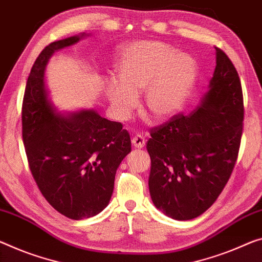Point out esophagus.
<instances>
[{
    "label": "esophagus",
    "mask_w": 262,
    "mask_h": 262,
    "mask_svg": "<svg viewBox=\"0 0 262 262\" xmlns=\"http://www.w3.org/2000/svg\"><path fill=\"white\" fill-rule=\"evenodd\" d=\"M145 143H146V140L139 135L132 138V145H134L136 148H143L145 146Z\"/></svg>",
    "instance_id": "1"
}]
</instances>
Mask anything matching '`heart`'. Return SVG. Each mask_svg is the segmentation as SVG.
I'll return each instance as SVG.
<instances>
[{"instance_id": "b5f03b06", "label": "heart", "mask_w": 262, "mask_h": 262, "mask_svg": "<svg viewBox=\"0 0 262 262\" xmlns=\"http://www.w3.org/2000/svg\"><path fill=\"white\" fill-rule=\"evenodd\" d=\"M117 80L104 94L118 120L130 118L144 91V106L156 120L165 122L180 114L190 99L199 76L195 58L176 52L167 44L140 41L126 47L115 63Z\"/></svg>"}]
</instances>
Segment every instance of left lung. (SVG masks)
I'll return each instance as SVG.
<instances>
[{"label":"left lung","mask_w":262,"mask_h":262,"mask_svg":"<svg viewBox=\"0 0 262 262\" xmlns=\"http://www.w3.org/2000/svg\"><path fill=\"white\" fill-rule=\"evenodd\" d=\"M215 70L200 105L151 130L148 190L155 206L176 220L210 208L227 184L243 135L244 102L238 72L215 48Z\"/></svg>","instance_id":"left-lung-1"}]
</instances>
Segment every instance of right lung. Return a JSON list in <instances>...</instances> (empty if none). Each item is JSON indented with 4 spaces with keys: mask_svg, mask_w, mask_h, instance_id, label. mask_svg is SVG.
<instances>
[{
    "mask_svg": "<svg viewBox=\"0 0 262 262\" xmlns=\"http://www.w3.org/2000/svg\"><path fill=\"white\" fill-rule=\"evenodd\" d=\"M89 35L44 48L28 77L22 107L23 143L35 182L56 211L74 220L107 206L117 168L131 152L130 135L120 123L94 108L59 112L50 98L46 70L51 56Z\"/></svg>",
    "mask_w": 262,
    "mask_h": 262,
    "instance_id": "1",
    "label": "right lung"
}]
</instances>
